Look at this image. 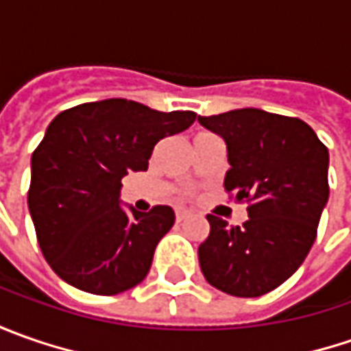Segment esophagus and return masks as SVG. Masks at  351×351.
<instances>
[{
    "instance_id": "34e87169",
    "label": "esophagus",
    "mask_w": 351,
    "mask_h": 351,
    "mask_svg": "<svg viewBox=\"0 0 351 351\" xmlns=\"http://www.w3.org/2000/svg\"><path fill=\"white\" fill-rule=\"evenodd\" d=\"M189 217H191V213H189V210H183V209L176 210V221H178V223H183V221H187Z\"/></svg>"
}]
</instances>
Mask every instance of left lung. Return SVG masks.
Wrapping results in <instances>:
<instances>
[{
	"mask_svg": "<svg viewBox=\"0 0 351 351\" xmlns=\"http://www.w3.org/2000/svg\"><path fill=\"white\" fill-rule=\"evenodd\" d=\"M226 144L224 189L248 201V221L228 226L207 215L210 232L199 265L213 287L234 297H262L304 262L328 203V148L301 119L262 109L199 117Z\"/></svg>",
	"mask_w": 351,
	"mask_h": 351,
	"instance_id": "obj_1",
	"label": "left lung"
}]
</instances>
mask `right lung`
I'll return each instance as SVG.
<instances>
[{
    "label": "right lung",
    "instance_id": "1",
    "mask_svg": "<svg viewBox=\"0 0 351 351\" xmlns=\"http://www.w3.org/2000/svg\"><path fill=\"white\" fill-rule=\"evenodd\" d=\"M195 117L128 99L82 103L54 117L31 158L29 210L56 276L93 295L123 293L148 276L176 215L168 205L127 210L121 180L148 169L156 144Z\"/></svg>",
    "mask_w": 351,
    "mask_h": 351
}]
</instances>
